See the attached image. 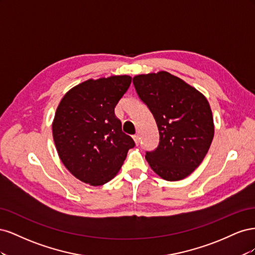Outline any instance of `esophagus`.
Returning <instances> with one entry per match:
<instances>
[{
  "mask_svg": "<svg viewBox=\"0 0 255 255\" xmlns=\"http://www.w3.org/2000/svg\"><path fill=\"white\" fill-rule=\"evenodd\" d=\"M133 139H134V141H135V143H136L137 145L139 144V135H138V134L133 135Z\"/></svg>",
  "mask_w": 255,
  "mask_h": 255,
  "instance_id": "obj_1",
  "label": "esophagus"
}]
</instances>
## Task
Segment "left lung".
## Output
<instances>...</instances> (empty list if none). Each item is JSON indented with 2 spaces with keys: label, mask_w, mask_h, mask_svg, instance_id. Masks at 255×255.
Masks as SVG:
<instances>
[{
  "label": "left lung",
  "mask_w": 255,
  "mask_h": 255,
  "mask_svg": "<svg viewBox=\"0 0 255 255\" xmlns=\"http://www.w3.org/2000/svg\"><path fill=\"white\" fill-rule=\"evenodd\" d=\"M133 84L159 132L157 148L145 152L146 161L166 181L185 179L202 163L214 138L213 114L206 98L166 71L136 75Z\"/></svg>",
  "instance_id": "obj_1"
}]
</instances>
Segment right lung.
<instances>
[{
    "mask_svg": "<svg viewBox=\"0 0 255 255\" xmlns=\"http://www.w3.org/2000/svg\"><path fill=\"white\" fill-rule=\"evenodd\" d=\"M130 82L128 75L85 81L69 90L57 107L52 123L57 153L84 183L99 186L111 181L134 148L115 115Z\"/></svg>",
    "mask_w": 255,
    "mask_h": 255,
    "instance_id": "add662e5",
    "label": "right lung"
}]
</instances>
